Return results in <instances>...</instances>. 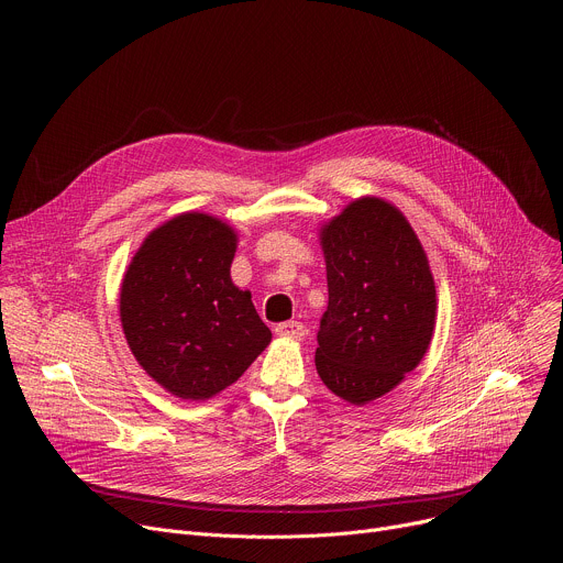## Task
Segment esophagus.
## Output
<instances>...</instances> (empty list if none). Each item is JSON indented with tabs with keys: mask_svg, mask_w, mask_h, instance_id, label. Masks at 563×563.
I'll return each instance as SVG.
<instances>
[{
	"mask_svg": "<svg viewBox=\"0 0 563 563\" xmlns=\"http://www.w3.org/2000/svg\"><path fill=\"white\" fill-rule=\"evenodd\" d=\"M276 334H278L280 339L300 341V339L307 334V330H305L302 323H298V320H285V323H278V325H276Z\"/></svg>",
	"mask_w": 563,
	"mask_h": 563,
	"instance_id": "34e87169",
	"label": "esophagus"
}]
</instances>
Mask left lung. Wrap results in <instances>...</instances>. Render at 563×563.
<instances>
[{
    "mask_svg": "<svg viewBox=\"0 0 563 563\" xmlns=\"http://www.w3.org/2000/svg\"><path fill=\"white\" fill-rule=\"evenodd\" d=\"M328 267L316 369L352 406L391 391L426 356L437 289L421 240L391 202L363 196L318 231Z\"/></svg>",
    "mask_w": 563,
    "mask_h": 563,
    "instance_id": "1",
    "label": "left lung"
}]
</instances>
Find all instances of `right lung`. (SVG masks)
<instances>
[{"mask_svg": "<svg viewBox=\"0 0 563 563\" xmlns=\"http://www.w3.org/2000/svg\"><path fill=\"white\" fill-rule=\"evenodd\" d=\"M238 233L185 211L155 227L120 285V320L140 367L183 400L235 383L269 345L252 294L231 280Z\"/></svg>", "mask_w": 563, "mask_h": 563, "instance_id": "obj_1", "label": "right lung"}]
</instances>
